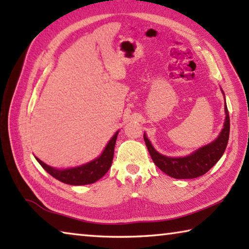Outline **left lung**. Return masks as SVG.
<instances>
[{
    "label": "left lung",
    "mask_w": 249,
    "mask_h": 249,
    "mask_svg": "<svg viewBox=\"0 0 249 249\" xmlns=\"http://www.w3.org/2000/svg\"><path fill=\"white\" fill-rule=\"evenodd\" d=\"M225 123L215 141L203 146L195 153L181 158H171L157 153L144 135V141L150 157L160 170L176 179H193L206 174L220 160L226 149L230 137V115L225 103Z\"/></svg>",
    "instance_id": "1"
}]
</instances>
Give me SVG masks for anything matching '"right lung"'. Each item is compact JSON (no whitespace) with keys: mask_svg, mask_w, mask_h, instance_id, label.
Wrapping results in <instances>:
<instances>
[{"mask_svg":"<svg viewBox=\"0 0 249 249\" xmlns=\"http://www.w3.org/2000/svg\"><path fill=\"white\" fill-rule=\"evenodd\" d=\"M117 134H119V132H116L114 134V136L112 137V140L108 142V144L105 147L102 155H101L99 158L92 160L91 162H88L87 165L70 168V169L58 170L54 169L53 167H49L48 165H46V163H44L38 158L36 159L37 161L40 163V166L43 167L50 176H53V178L61 181V182L71 185H84L93 183L95 181L102 178V177L108 171L109 167L112 165Z\"/></svg>","mask_w":249,"mask_h":249,"instance_id":"1","label":"right lung"}]
</instances>
